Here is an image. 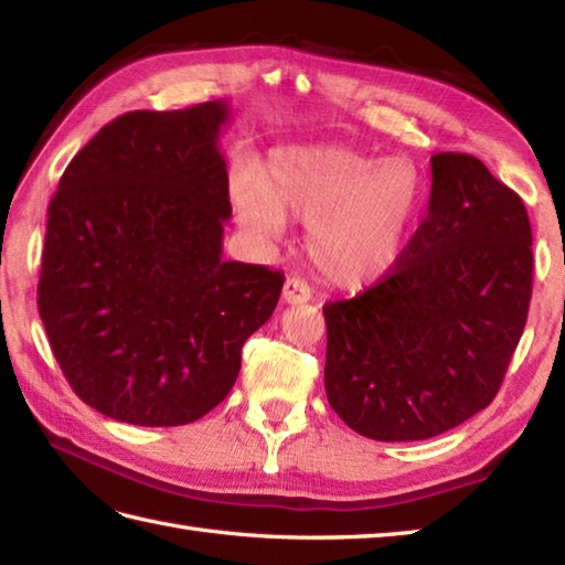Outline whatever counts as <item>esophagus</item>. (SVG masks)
I'll return each instance as SVG.
<instances>
[{"label": "esophagus", "instance_id": "34e87169", "mask_svg": "<svg viewBox=\"0 0 565 565\" xmlns=\"http://www.w3.org/2000/svg\"><path fill=\"white\" fill-rule=\"evenodd\" d=\"M310 294H313L310 291V286L303 279H298V276H289L284 284V303H289V306L308 303Z\"/></svg>", "mask_w": 565, "mask_h": 565}]
</instances>
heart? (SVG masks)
Here are the masks:
<instances>
[{
    "mask_svg": "<svg viewBox=\"0 0 565 565\" xmlns=\"http://www.w3.org/2000/svg\"><path fill=\"white\" fill-rule=\"evenodd\" d=\"M423 196V174L407 158L379 160L340 146L279 148L259 170L237 164L231 172L245 231L271 239L286 215L308 221V257L342 289H362L398 264Z\"/></svg>",
    "mask_w": 565,
    "mask_h": 565,
    "instance_id": "heart-1",
    "label": "heart"
}]
</instances>
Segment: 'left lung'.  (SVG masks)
Segmentation results:
<instances>
[{
  "label": "left lung",
  "instance_id": "obj_1",
  "mask_svg": "<svg viewBox=\"0 0 565 565\" xmlns=\"http://www.w3.org/2000/svg\"><path fill=\"white\" fill-rule=\"evenodd\" d=\"M427 218L386 279L322 308L326 393L379 441L437 437L500 391L532 298L522 199L463 152L431 154Z\"/></svg>",
  "mask_w": 565,
  "mask_h": 565
}]
</instances>
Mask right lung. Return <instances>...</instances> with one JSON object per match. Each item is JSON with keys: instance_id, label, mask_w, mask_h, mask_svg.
<instances>
[{"instance_id": "add662e5", "label": "right lung", "mask_w": 565, "mask_h": 565, "mask_svg": "<svg viewBox=\"0 0 565 565\" xmlns=\"http://www.w3.org/2000/svg\"><path fill=\"white\" fill-rule=\"evenodd\" d=\"M227 121L223 99L118 116L47 206L39 313L72 391L118 423L213 411L279 303L281 271L223 259Z\"/></svg>"}]
</instances>
